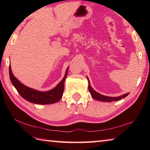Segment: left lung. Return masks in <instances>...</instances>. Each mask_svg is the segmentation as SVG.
Wrapping results in <instances>:
<instances>
[{
	"instance_id": "8db88e82",
	"label": "left lung",
	"mask_w": 150,
	"mask_h": 150,
	"mask_svg": "<svg viewBox=\"0 0 150 150\" xmlns=\"http://www.w3.org/2000/svg\"><path fill=\"white\" fill-rule=\"evenodd\" d=\"M88 81V90L90 91V93L91 95V97H93L94 99L98 100V101H101V102H108V103H110V102L112 101H117L119 100L120 99H122L123 98H125L126 96H128L129 95V93L124 94L122 95H120L119 97H108V96H105V95H101L99 93H98L95 90H94L90 85V80H89L88 77H87Z\"/></svg>"
}]
</instances>
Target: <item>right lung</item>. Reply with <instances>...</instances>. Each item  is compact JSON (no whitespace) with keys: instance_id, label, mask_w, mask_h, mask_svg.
<instances>
[{"instance_id":"add662e5","label":"right lung","mask_w":150,"mask_h":150,"mask_svg":"<svg viewBox=\"0 0 150 150\" xmlns=\"http://www.w3.org/2000/svg\"><path fill=\"white\" fill-rule=\"evenodd\" d=\"M68 67L66 69L65 75L62 80L57 84L56 86L46 91H41L34 90L22 84L18 79L13 75L11 71V66H9V78L12 84L17 90L18 93L22 98L26 99L30 103L37 104H50L57 103L62 98L64 92V81L68 75Z\"/></svg>"}]
</instances>
